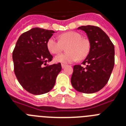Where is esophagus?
Listing matches in <instances>:
<instances>
[{"mask_svg": "<svg viewBox=\"0 0 126 126\" xmlns=\"http://www.w3.org/2000/svg\"><path fill=\"white\" fill-rule=\"evenodd\" d=\"M67 66V65L66 64H62V67L64 69V68H65V67Z\"/></svg>", "mask_w": 126, "mask_h": 126, "instance_id": "34e87169", "label": "esophagus"}]
</instances>
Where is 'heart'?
<instances>
[{
  "label": "heart",
  "mask_w": 126,
  "mask_h": 126,
  "mask_svg": "<svg viewBox=\"0 0 126 126\" xmlns=\"http://www.w3.org/2000/svg\"><path fill=\"white\" fill-rule=\"evenodd\" d=\"M60 40L55 37L49 38L47 42V47L49 51L57 54L62 51L64 46H66L67 52L56 56L55 61L64 64L72 63L77 60H83L88 57L91 49V44L87 38H82L80 33L75 32H68L62 33L59 37Z\"/></svg>",
  "instance_id": "obj_1"
}]
</instances>
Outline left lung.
I'll use <instances>...</instances> for the list:
<instances>
[{
  "instance_id": "obj_1",
  "label": "left lung",
  "mask_w": 126,
  "mask_h": 126,
  "mask_svg": "<svg viewBox=\"0 0 126 126\" xmlns=\"http://www.w3.org/2000/svg\"><path fill=\"white\" fill-rule=\"evenodd\" d=\"M86 32L91 49L82 64L75 65L71 82L77 91L84 93H96L110 79L115 64V47L102 30L94 26L78 28Z\"/></svg>"
}]
</instances>
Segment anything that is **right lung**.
<instances>
[{"label": "right lung", "mask_w": 126, "mask_h": 126, "mask_svg": "<svg viewBox=\"0 0 126 126\" xmlns=\"http://www.w3.org/2000/svg\"><path fill=\"white\" fill-rule=\"evenodd\" d=\"M54 33L53 30L32 28L20 36L13 51L15 74L24 89L32 94L51 91L62 69L61 63L47 64L53 59L47 42Z\"/></svg>", "instance_id": "1"}]
</instances>
